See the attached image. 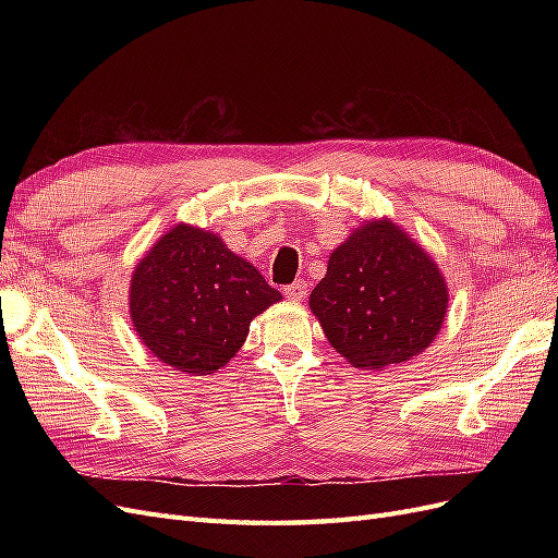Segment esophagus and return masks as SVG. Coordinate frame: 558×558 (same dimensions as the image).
<instances>
[{"mask_svg": "<svg viewBox=\"0 0 558 558\" xmlns=\"http://www.w3.org/2000/svg\"><path fill=\"white\" fill-rule=\"evenodd\" d=\"M283 295L289 298L291 302H302V300H305V295H307V283L302 281V279H298L291 286H286V293Z\"/></svg>", "mask_w": 558, "mask_h": 558, "instance_id": "esophagus-1", "label": "esophagus"}]
</instances>
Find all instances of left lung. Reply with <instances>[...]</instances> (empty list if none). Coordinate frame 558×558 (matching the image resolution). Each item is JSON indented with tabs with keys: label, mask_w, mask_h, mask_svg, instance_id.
<instances>
[{
	"label": "left lung",
	"mask_w": 558,
	"mask_h": 558,
	"mask_svg": "<svg viewBox=\"0 0 558 558\" xmlns=\"http://www.w3.org/2000/svg\"><path fill=\"white\" fill-rule=\"evenodd\" d=\"M447 307L440 267L391 218L353 228L310 295L330 347L363 369L418 356L440 332Z\"/></svg>",
	"instance_id": "1"
}]
</instances>
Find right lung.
<instances>
[{
	"label": "right lung",
	"instance_id": "1",
	"mask_svg": "<svg viewBox=\"0 0 558 558\" xmlns=\"http://www.w3.org/2000/svg\"><path fill=\"white\" fill-rule=\"evenodd\" d=\"M281 293L230 251L221 234L177 223L150 246L130 279V318L142 344L185 375L228 365L251 320Z\"/></svg>",
	"mask_w": 558,
	"mask_h": 558
}]
</instances>
